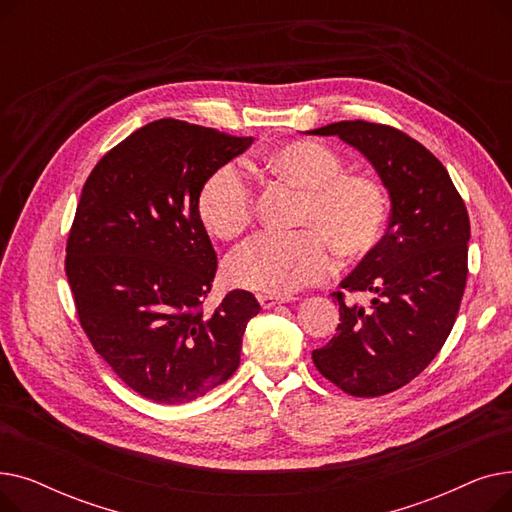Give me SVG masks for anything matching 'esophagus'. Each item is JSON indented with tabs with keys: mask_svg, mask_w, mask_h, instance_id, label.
<instances>
[{
	"mask_svg": "<svg viewBox=\"0 0 512 512\" xmlns=\"http://www.w3.org/2000/svg\"><path fill=\"white\" fill-rule=\"evenodd\" d=\"M282 303H286V301L280 299V297H272V294H261V297H259V305L263 309H272V307L282 305Z\"/></svg>",
	"mask_w": 512,
	"mask_h": 512,
	"instance_id": "obj_1",
	"label": "esophagus"
}]
</instances>
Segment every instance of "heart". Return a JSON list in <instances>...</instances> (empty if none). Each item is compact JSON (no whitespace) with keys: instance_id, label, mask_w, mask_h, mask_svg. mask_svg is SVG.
Returning a JSON list of instances; mask_svg holds the SVG:
<instances>
[{"instance_id":"obj_1","label":"heart","mask_w":512,"mask_h":512,"mask_svg":"<svg viewBox=\"0 0 512 512\" xmlns=\"http://www.w3.org/2000/svg\"><path fill=\"white\" fill-rule=\"evenodd\" d=\"M274 178L301 191L294 234H259L240 245L226 261V280L263 294H290L332 272V253L342 259L367 255L384 232L386 197L380 184L363 174H346L332 149L313 141H292L263 155ZM255 197L238 166L215 168L197 193L203 228L232 240L253 220Z\"/></svg>"}]
</instances>
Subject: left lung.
I'll list each match as a JSON object with an SVG mask.
<instances>
[{"label": "left lung", "instance_id": "obj_1", "mask_svg": "<svg viewBox=\"0 0 512 512\" xmlns=\"http://www.w3.org/2000/svg\"><path fill=\"white\" fill-rule=\"evenodd\" d=\"M305 134L357 149L390 197V224L340 286L367 305H340L336 336L313 351L319 373L353 396H382L409 384L444 346L467 282V207L446 168L392 126L344 120Z\"/></svg>", "mask_w": 512, "mask_h": 512}]
</instances>
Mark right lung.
Returning <instances> with one entry per match:
<instances>
[{
    "label": "right lung",
    "instance_id": "right-lung-1",
    "mask_svg": "<svg viewBox=\"0 0 512 512\" xmlns=\"http://www.w3.org/2000/svg\"><path fill=\"white\" fill-rule=\"evenodd\" d=\"M253 137L155 120L107 151L83 186L66 247L80 326L118 378L161 405L224 384L259 303L232 290L211 313L218 267L197 213L203 180Z\"/></svg>",
    "mask_w": 512,
    "mask_h": 512
}]
</instances>
